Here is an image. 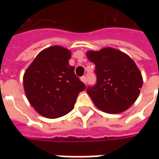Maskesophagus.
Segmentation results:
<instances>
[{"label":"esophagus","instance_id":"34e87169","mask_svg":"<svg viewBox=\"0 0 159 159\" xmlns=\"http://www.w3.org/2000/svg\"><path fill=\"white\" fill-rule=\"evenodd\" d=\"M81 80H82V82H83L84 84H87V78L85 76H83V77H81Z\"/></svg>","mask_w":159,"mask_h":159}]
</instances>
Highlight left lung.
Returning <instances> with one entry per match:
<instances>
[{"label":"left lung","mask_w":159,"mask_h":159,"mask_svg":"<svg viewBox=\"0 0 159 159\" xmlns=\"http://www.w3.org/2000/svg\"><path fill=\"white\" fill-rule=\"evenodd\" d=\"M95 65L96 85L87 93L104 112L117 114L128 110L140 94L143 79L135 63L125 52L113 48L86 52Z\"/></svg>","instance_id":"8db88e82"}]
</instances>
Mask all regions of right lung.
Instances as JSON below:
<instances>
[{
	"mask_svg": "<svg viewBox=\"0 0 159 159\" xmlns=\"http://www.w3.org/2000/svg\"><path fill=\"white\" fill-rule=\"evenodd\" d=\"M71 52L52 46L36 55L24 74L25 93L33 108L42 117L58 118L74 108L85 85L69 65Z\"/></svg>",
	"mask_w": 159,
	"mask_h": 159,
	"instance_id": "add662e5",
	"label": "right lung"
}]
</instances>
